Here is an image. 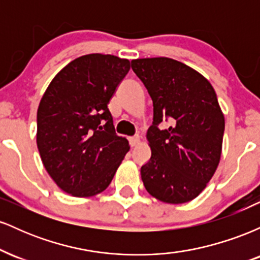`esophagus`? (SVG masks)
Returning a JSON list of instances; mask_svg holds the SVG:
<instances>
[{"instance_id": "34e87169", "label": "esophagus", "mask_w": 260, "mask_h": 260, "mask_svg": "<svg viewBox=\"0 0 260 260\" xmlns=\"http://www.w3.org/2000/svg\"><path fill=\"white\" fill-rule=\"evenodd\" d=\"M128 140H129V144H131V147H136V145L138 144V143H139V136L129 137V138H128Z\"/></svg>"}]
</instances>
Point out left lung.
Instances as JSON below:
<instances>
[{
    "label": "left lung",
    "mask_w": 260,
    "mask_h": 260,
    "mask_svg": "<svg viewBox=\"0 0 260 260\" xmlns=\"http://www.w3.org/2000/svg\"><path fill=\"white\" fill-rule=\"evenodd\" d=\"M132 70L153 100L147 138L151 157L140 169L149 194L170 204L198 197L221 156L225 118L216 92L193 68L168 57L138 58ZM170 127L160 130L161 121Z\"/></svg>",
    "instance_id": "left-lung-1"
}]
</instances>
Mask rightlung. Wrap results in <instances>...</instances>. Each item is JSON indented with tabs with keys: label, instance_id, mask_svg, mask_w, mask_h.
Masks as SVG:
<instances>
[{
	"label": "right lung",
	"instance_id": "obj_1",
	"mask_svg": "<svg viewBox=\"0 0 260 260\" xmlns=\"http://www.w3.org/2000/svg\"><path fill=\"white\" fill-rule=\"evenodd\" d=\"M129 68V61L117 56L84 55L59 71L41 98L39 153L47 174L68 194L105 190L129 150L107 107Z\"/></svg>",
	"mask_w": 260,
	"mask_h": 260
}]
</instances>
